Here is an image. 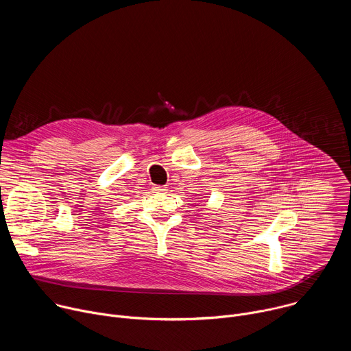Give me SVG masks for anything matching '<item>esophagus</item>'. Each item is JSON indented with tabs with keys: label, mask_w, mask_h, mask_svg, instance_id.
<instances>
[{
	"label": "esophagus",
	"mask_w": 351,
	"mask_h": 351,
	"mask_svg": "<svg viewBox=\"0 0 351 351\" xmlns=\"http://www.w3.org/2000/svg\"><path fill=\"white\" fill-rule=\"evenodd\" d=\"M153 190H154L156 193H162V191L167 190V187H164V186H153Z\"/></svg>",
	"instance_id": "esophagus-1"
}]
</instances>
